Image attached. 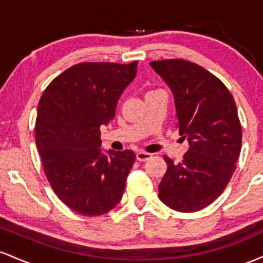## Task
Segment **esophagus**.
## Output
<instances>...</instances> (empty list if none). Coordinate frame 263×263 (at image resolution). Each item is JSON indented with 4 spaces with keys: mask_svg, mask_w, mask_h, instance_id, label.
I'll return each mask as SVG.
<instances>
[{
    "mask_svg": "<svg viewBox=\"0 0 263 263\" xmlns=\"http://www.w3.org/2000/svg\"><path fill=\"white\" fill-rule=\"evenodd\" d=\"M136 158H137V161L140 162H144L147 161V159L152 158V155L148 152H143V151H140V152H137V155H136Z\"/></svg>",
    "mask_w": 263,
    "mask_h": 263,
    "instance_id": "esophagus-1",
    "label": "esophagus"
}]
</instances>
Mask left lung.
Returning <instances> with one entry per match:
<instances>
[{
	"mask_svg": "<svg viewBox=\"0 0 263 263\" xmlns=\"http://www.w3.org/2000/svg\"><path fill=\"white\" fill-rule=\"evenodd\" d=\"M174 95L177 127L189 142L178 164L167 156L159 199L171 209L194 213L224 192L236 170L242 128L236 104L221 80L184 59L151 62Z\"/></svg>",
	"mask_w": 263,
	"mask_h": 263,
	"instance_id": "1",
	"label": "left lung"
}]
</instances>
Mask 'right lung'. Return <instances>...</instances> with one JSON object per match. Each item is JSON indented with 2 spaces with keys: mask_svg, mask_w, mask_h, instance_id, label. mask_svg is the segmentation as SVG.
Instances as JSON below:
<instances>
[{
  "mask_svg": "<svg viewBox=\"0 0 263 263\" xmlns=\"http://www.w3.org/2000/svg\"><path fill=\"white\" fill-rule=\"evenodd\" d=\"M138 62H85L54 79L38 104L35 144L48 182L69 209L99 216L121 200L136 155L101 153L100 126L115 117L117 101L135 79Z\"/></svg>",
  "mask_w": 263,
  "mask_h": 263,
  "instance_id": "obj_1",
  "label": "right lung"
}]
</instances>
